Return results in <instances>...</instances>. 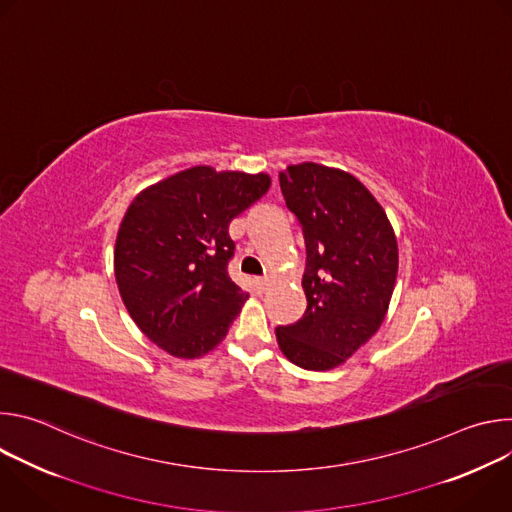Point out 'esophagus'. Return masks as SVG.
Returning <instances> with one entry per match:
<instances>
[{"mask_svg": "<svg viewBox=\"0 0 512 512\" xmlns=\"http://www.w3.org/2000/svg\"><path fill=\"white\" fill-rule=\"evenodd\" d=\"M253 283H255L257 289H265L269 285V277H255Z\"/></svg>", "mask_w": 512, "mask_h": 512, "instance_id": "1", "label": "esophagus"}]
</instances>
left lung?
<instances>
[{"label": "left lung", "mask_w": 512, "mask_h": 512, "mask_svg": "<svg viewBox=\"0 0 512 512\" xmlns=\"http://www.w3.org/2000/svg\"><path fill=\"white\" fill-rule=\"evenodd\" d=\"M279 186L306 243L308 308L275 336L298 367L328 371L381 328L397 279V241L375 196L342 170L287 166Z\"/></svg>", "instance_id": "obj_1"}]
</instances>
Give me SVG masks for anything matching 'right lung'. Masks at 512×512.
I'll list each match as a JSON object with an SVG mask.
<instances>
[{
	"label": "right lung",
	"instance_id": "add662e5",
	"mask_svg": "<svg viewBox=\"0 0 512 512\" xmlns=\"http://www.w3.org/2000/svg\"><path fill=\"white\" fill-rule=\"evenodd\" d=\"M267 174L194 166L135 196L115 243V279L139 330L178 358L221 342L249 294L229 277V225L269 190Z\"/></svg>",
	"mask_w": 512,
	"mask_h": 512
}]
</instances>
